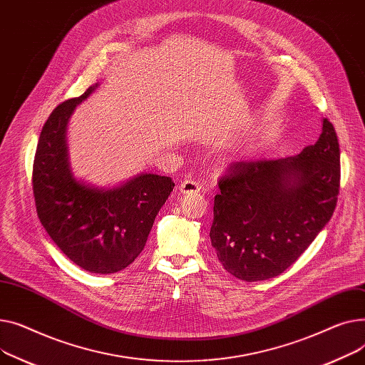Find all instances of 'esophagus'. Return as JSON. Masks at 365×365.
<instances>
[{
	"label": "esophagus",
	"instance_id": "esophagus-1",
	"mask_svg": "<svg viewBox=\"0 0 365 365\" xmlns=\"http://www.w3.org/2000/svg\"><path fill=\"white\" fill-rule=\"evenodd\" d=\"M180 191L182 195H190V192H199L200 191V185L196 181H191V180H185L180 184Z\"/></svg>",
	"mask_w": 365,
	"mask_h": 365
}]
</instances>
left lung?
Here are the masks:
<instances>
[{"label":"left lung","instance_id":"8db88e82","mask_svg":"<svg viewBox=\"0 0 365 365\" xmlns=\"http://www.w3.org/2000/svg\"><path fill=\"white\" fill-rule=\"evenodd\" d=\"M339 184L340 150L329 119L318 141L296 156L234 163L218 182L209 232L222 267L245 282L280 275L330 221Z\"/></svg>","mask_w":365,"mask_h":365}]
</instances>
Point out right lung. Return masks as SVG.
Segmentation results:
<instances>
[{
    "instance_id": "right-lung-1",
    "label": "right lung",
    "mask_w": 365,
    "mask_h": 365,
    "mask_svg": "<svg viewBox=\"0 0 365 365\" xmlns=\"http://www.w3.org/2000/svg\"><path fill=\"white\" fill-rule=\"evenodd\" d=\"M97 88L98 83L58 104L42 126L32 185L38 218L58 249L85 271L113 274L137 259L175 184L143 173L113 187H97L73 175L68 123L75 107Z\"/></svg>"
}]
</instances>
